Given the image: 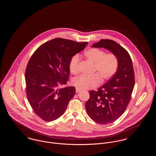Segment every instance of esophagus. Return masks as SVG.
Returning a JSON list of instances; mask_svg holds the SVG:
<instances>
[{"mask_svg":"<svg viewBox=\"0 0 156 156\" xmlns=\"http://www.w3.org/2000/svg\"><path fill=\"white\" fill-rule=\"evenodd\" d=\"M80 90H81L80 89H78V88H76V93H77V94L79 93L80 92Z\"/></svg>","mask_w":156,"mask_h":156,"instance_id":"1","label":"esophagus"}]
</instances>
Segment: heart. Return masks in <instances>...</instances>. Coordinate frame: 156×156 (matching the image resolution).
Returning a JSON list of instances; mask_svg holds the SVG:
<instances>
[{
	"instance_id": "b5f03b06",
	"label": "heart",
	"mask_w": 156,
	"mask_h": 156,
	"mask_svg": "<svg viewBox=\"0 0 156 156\" xmlns=\"http://www.w3.org/2000/svg\"><path fill=\"white\" fill-rule=\"evenodd\" d=\"M87 59L94 63V71L97 74L90 76L80 75L73 80V84L80 89H89L99 85L103 81L109 80L116 73L119 67V60L112 53L105 54V52L98 48H90L84 52ZM80 57L75 55L69 62V69L73 75L79 73V64Z\"/></svg>"
}]
</instances>
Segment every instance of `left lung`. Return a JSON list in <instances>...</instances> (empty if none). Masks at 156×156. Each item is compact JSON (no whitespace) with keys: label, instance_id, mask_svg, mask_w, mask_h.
<instances>
[{"label":"left lung","instance_id":"1","mask_svg":"<svg viewBox=\"0 0 156 156\" xmlns=\"http://www.w3.org/2000/svg\"><path fill=\"white\" fill-rule=\"evenodd\" d=\"M92 47L107 49L119 60L115 74L97 91H90L89 100L85 104L91 119L99 124L107 125L116 120L126 111L134 86L133 67L129 54L113 40L102 39Z\"/></svg>","mask_w":156,"mask_h":156}]
</instances>
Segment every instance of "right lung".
<instances>
[{"mask_svg": "<svg viewBox=\"0 0 156 156\" xmlns=\"http://www.w3.org/2000/svg\"><path fill=\"white\" fill-rule=\"evenodd\" d=\"M87 44L57 38L40 45L31 57L25 73L26 95L33 110L43 120L59 118L74 96V87H59L69 79L70 59Z\"/></svg>", "mask_w": 156, "mask_h": 156, "instance_id": "right-lung-1", "label": "right lung"}]
</instances>
